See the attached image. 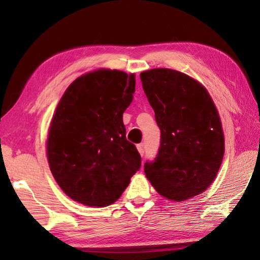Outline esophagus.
Wrapping results in <instances>:
<instances>
[{
	"instance_id": "esophagus-1",
	"label": "esophagus",
	"mask_w": 260,
	"mask_h": 260,
	"mask_svg": "<svg viewBox=\"0 0 260 260\" xmlns=\"http://www.w3.org/2000/svg\"><path fill=\"white\" fill-rule=\"evenodd\" d=\"M138 150H139V152H140V155H141V156H143V155H144V147H143V143H140V144H138Z\"/></svg>"
}]
</instances>
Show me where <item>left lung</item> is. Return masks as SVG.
<instances>
[{
	"mask_svg": "<svg viewBox=\"0 0 260 260\" xmlns=\"http://www.w3.org/2000/svg\"><path fill=\"white\" fill-rule=\"evenodd\" d=\"M160 129L157 157L144 173L158 193L182 202L217 177L225 152L219 113L208 90L187 74L152 69L140 74Z\"/></svg>",
	"mask_w": 260,
	"mask_h": 260,
	"instance_id": "left-lung-1",
	"label": "left lung"
}]
</instances>
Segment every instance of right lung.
<instances>
[{"mask_svg": "<svg viewBox=\"0 0 260 260\" xmlns=\"http://www.w3.org/2000/svg\"><path fill=\"white\" fill-rule=\"evenodd\" d=\"M134 91V74L101 69L76 79L61 96L48 134L47 157L70 199L108 206L139 171L141 156L127 141L122 121Z\"/></svg>", "mask_w": 260, "mask_h": 260, "instance_id": "right-lung-1", "label": "right lung"}]
</instances>
